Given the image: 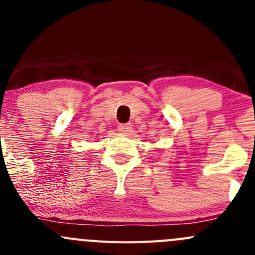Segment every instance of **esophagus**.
Wrapping results in <instances>:
<instances>
[{
  "label": "esophagus",
  "mask_w": 255,
  "mask_h": 255,
  "mask_svg": "<svg viewBox=\"0 0 255 255\" xmlns=\"http://www.w3.org/2000/svg\"><path fill=\"white\" fill-rule=\"evenodd\" d=\"M130 129H132V126H130V123H123V125L118 126V130H120L121 133H125V134L129 133Z\"/></svg>",
  "instance_id": "obj_1"
}]
</instances>
